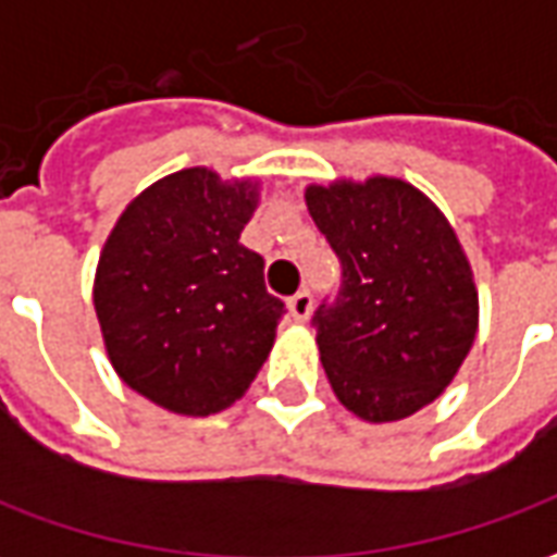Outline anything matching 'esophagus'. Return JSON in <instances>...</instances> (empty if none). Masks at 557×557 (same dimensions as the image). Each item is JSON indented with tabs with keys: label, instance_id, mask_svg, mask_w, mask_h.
Here are the masks:
<instances>
[{
	"label": "esophagus",
	"instance_id": "1",
	"mask_svg": "<svg viewBox=\"0 0 557 557\" xmlns=\"http://www.w3.org/2000/svg\"><path fill=\"white\" fill-rule=\"evenodd\" d=\"M289 313L298 319V322H307L310 319V313H313V295L307 289L295 292L289 298Z\"/></svg>",
	"mask_w": 557,
	"mask_h": 557
}]
</instances>
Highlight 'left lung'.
<instances>
[{
    "label": "left lung",
    "instance_id": "1",
    "mask_svg": "<svg viewBox=\"0 0 557 557\" xmlns=\"http://www.w3.org/2000/svg\"><path fill=\"white\" fill-rule=\"evenodd\" d=\"M304 199L343 268L313 315L327 382L361 420L409 418L454 382L478 334L462 244L403 178L310 184Z\"/></svg>",
    "mask_w": 557,
    "mask_h": 557
}]
</instances>
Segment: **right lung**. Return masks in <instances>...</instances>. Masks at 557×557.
<instances>
[{
  "instance_id": "right-lung-1",
  "label": "right lung",
  "mask_w": 557,
  "mask_h": 557,
  "mask_svg": "<svg viewBox=\"0 0 557 557\" xmlns=\"http://www.w3.org/2000/svg\"><path fill=\"white\" fill-rule=\"evenodd\" d=\"M256 182L206 166L172 172L122 211L95 274V313L113 370L175 414L230 409L265 363L286 304L265 259L242 244Z\"/></svg>"
}]
</instances>
